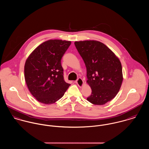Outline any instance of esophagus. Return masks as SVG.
Returning a JSON list of instances; mask_svg holds the SVG:
<instances>
[{
	"mask_svg": "<svg viewBox=\"0 0 149 149\" xmlns=\"http://www.w3.org/2000/svg\"><path fill=\"white\" fill-rule=\"evenodd\" d=\"M75 83L80 87H81L84 84V81L81 78H78V79L75 81Z\"/></svg>",
	"mask_w": 149,
	"mask_h": 149,
	"instance_id": "34e87169",
	"label": "esophagus"
}]
</instances>
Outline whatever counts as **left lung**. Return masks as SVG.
Wrapping results in <instances>:
<instances>
[{
  "label": "left lung",
  "instance_id": "8db88e82",
  "mask_svg": "<svg viewBox=\"0 0 149 149\" xmlns=\"http://www.w3.org/2000/svg\"><path fill=\"white\" fill-rule=\"evenodd\" d=\"M75 46L86 68L87 83L92 89L87 100L103 105L113 99L123 81L119 58L104 43L97 41H76Z\"/></svg>",
  "mask_w": 149,
  "mask_h": 149
}]
</instances>
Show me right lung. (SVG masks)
I'll return each mask as SVG.
<instances>
[{"mask_svg":"<svg viewBox=\"0 0 149 149\" xmlns=\"http://www.w3.org/2000/svg\"><path fill=\"white\" fill-rule=\"evenodd\" d=\"M70 41L50 40L39 45L24 65V79L32 95L40 102L53 104L70 85L65 81L61 60Z\"/></svg>","mask_w":149,"mask_h":149,"instance_id":"obj_1","label":"right lung"}]
</instances>
